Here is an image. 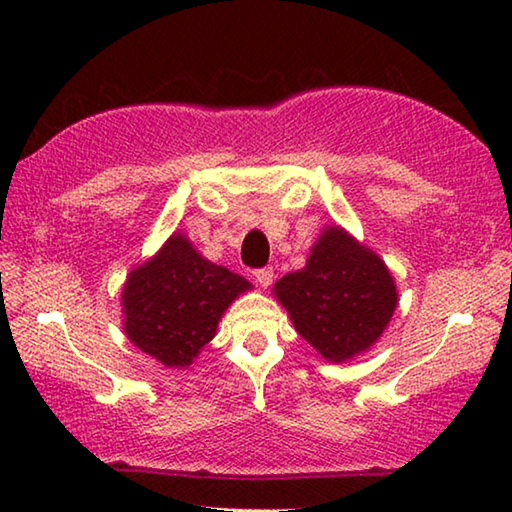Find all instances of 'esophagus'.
<instances>
[{"mask_svg": "<svg viewBox=\"0 0 512 512\" xmlns=\"http://www.w3.org/2000/svg\"><path fill=\"white\" fill-rule=\"evenodd\" d=\"M255 280H257V284H259V287H262V289L271 287V284H273V268H271V266L259 268V271H255Z\"/></svg>", "mask_w": 512, "mask_h": 512, "instance_id": "esophagus-1", "label": "esophagus"}]
</instances>
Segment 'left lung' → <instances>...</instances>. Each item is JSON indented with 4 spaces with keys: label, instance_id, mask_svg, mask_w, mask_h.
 Returning a JSON list of instances; mask_svg holds the SVG:
<instances>
[{
    "label": "left lung",
    "instance_id": "8db88e82",
    "mask_svg": "<svg viewBox=\"0 0 512 512\" xmlns=\"http://www.w3.org/2000/svg\"><path fill=\"white\" fill-rule=\"evenodd\" d=\"M273 296L302 339L332 363L368 352L397 307V287L384 259L341 225L320 232L305 268L280 277Z\"/></svg>",
    "mask_w": 512,
    "mask_h": 512
}]
</instances>
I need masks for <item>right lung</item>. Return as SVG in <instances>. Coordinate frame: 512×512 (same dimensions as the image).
I'll list each match as a JSON object with an SVG mask.
<instances>
[{
  "instance_id": "right-lung-1",
  "label": "right lung",
  "mask_w": 512,
  "mask_h": 512,
  "mask_svg": "<svg viewBox=\"0 0 512 512\" xmlns=\"http://www.w3.org/2000/svg\"><path fill=\"white\" fill-rule=\"evenodd\" d=\"M250 289L246 277L212 264L183 232H173L126 277L124 332L164 368H187L214 339L225 309Z\"/></svg>"
}]
</instances>
